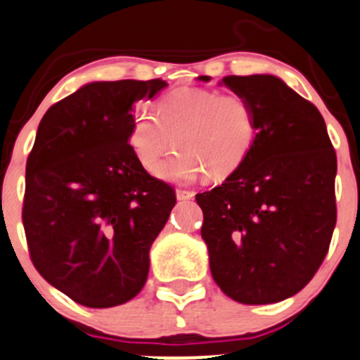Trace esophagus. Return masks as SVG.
I'll use <instances>...</instances> for the list:
<instances>
[{
	"label": "esophagus",
	"mask_w": 360,
	"mask_h": 360,
	"mask_svg": "<svg viewBox=\"0 0 360 360\" xmlns=\"http://www.w3.org/2000/svg\"><path fill=\"white\" fill-rule=\"evenodd\" d=\"M176 195H177V200H191L195 193L193 191H188V190H177Z\"/></svg>",
	"instance_id": "1"
}]
</instances>
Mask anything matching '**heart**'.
Returning <instances> with one entry per match:
<instances>
[{
    "label": "heart",
    "mask_w": 360,
    "mask_h": 360,
    "mask_svg": "<svg viewBox=\"0 0 360 360\" xmlns=\"http://www.w3.org/2000/svg\"><path fill=\"white\" fill-rule=\"evenodd\" d=\"M255 135V110L244 96L183 87L156 102L155 116L135 114L128 144L148 172L158 169L174 146L177 153L160 167L158 176L190 183L204 172L211 179H223L236 172L250 155Z\"/></svg>",
    "instance_id": "obj_1"
}]
</instances>
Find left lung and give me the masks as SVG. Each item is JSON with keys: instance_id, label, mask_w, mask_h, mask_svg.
Returning <instances> with one entry per match:
<instances>
[{"instance_id": "8db88e82", "label": "left lung", "mask_w": 360, "mask_h": 360, "mask_svg": "<svg viewBox=\"0 0 360 360\" xmlns=\"http://www.w3.org/2000/svg\"><path fill=\"white\" fill-rule=\"evenodd\" d=\"M223 84L251 103L257 135L243 165L195 197L209 267L233 301L280 302L311 281L329 251L336 151L319 109L278 77L229 75Z\"/></svg>"}]
</instances>
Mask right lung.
<instances>
[{
	"instance_id": "obj_1",
	"label": "right lung",
	"mask_w": 360,
	"mask_h": 360,
	"mask_svg": "<svg viewBox=\"0 0 360 360\" xmlns=\"http://www.w3.org/2000/svg\"><path fill=\"white\" fill-rule=\"evenodd\" d=\"M165 80L86 84L38 124L26 163L22 225L44 280L87 308L134 299L149 273V250L176 205L170 184L135 158L134 103Z\"/></svg>"
}]
</instances>
